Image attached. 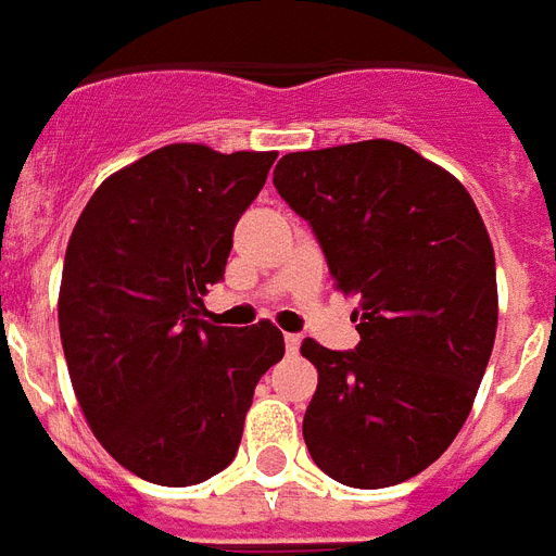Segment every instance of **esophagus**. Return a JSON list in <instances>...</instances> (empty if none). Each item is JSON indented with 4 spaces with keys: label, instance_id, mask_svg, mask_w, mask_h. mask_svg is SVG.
I'll use <instances>...</instances> for the list:
<instances>
[{
    "label": "esophagus",
    "instance_id": "esophagus-1",
    "mask_svg": "<svg viewBox=\"0 0 556 556\" xmlns=\"http://www.w3.org/2000/svg\"><path fill=\"white\" fill-rule=\"evenodd\" d=\"M283 344H287V353L295 355L301 348V336H292V332H287V336H283Z\"/></svg>",
    "mask_w": 556,
    "mask_h": 556
}]
</instances>
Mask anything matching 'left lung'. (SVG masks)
<instances>
[{"label": "left lung", "mask_w": 556, "mask_h": 556, "mask_svg": "<svg viewBox=\"0 0 556 556\" xmlns=\"http://www.w3.org/2000/svg\"><path fill=\"white\" fill-rule=\"evenodd\" d=\"M273 184L313 226L355 350L304 339L318 370L304 442L341 485L388 488L445 454L496 336L494 247L468 189L393 140L283 154Z\"/></svg>", "instance_id": "left-lung-1"}]
</instances>
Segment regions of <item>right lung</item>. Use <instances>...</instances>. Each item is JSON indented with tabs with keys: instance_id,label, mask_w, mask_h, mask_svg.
<instances>
[{
	"instance_id": "right-lung-1",
	"label": "right lung",
	"mask_w": 556,
	"mask_h": 556,
	"mask_svg": "<svg viewBox=\"0 0 556 556\" xmlns=\"http://www.w3.org/2000/svg\"><path fill=\"white\" fill-rule=\"evenodd\" d=\"M275 152L172 143L102 180L71 232L60 339L88 428L146 482L198 485L235 459L255 384L283 355L269 321H203L238 217Z\"/></svg>"
}]
</instances>
